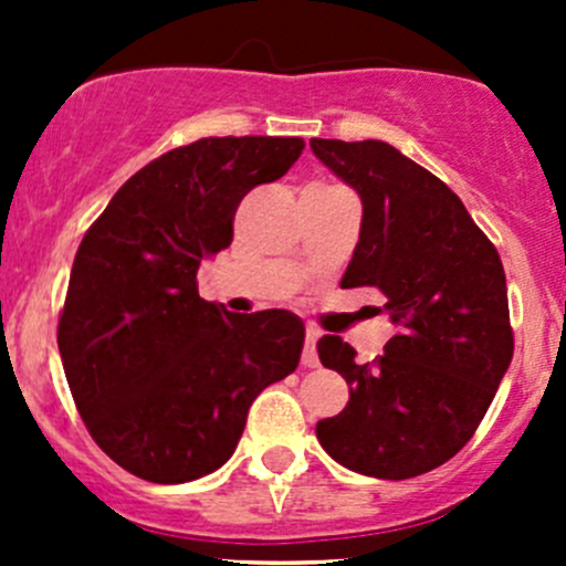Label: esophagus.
<instances>
[{
  "mask_svg": "<svg viewBox=\"0 0 566 566\" xmlns=\"http://www.w3.org/2000/svg\"><path fill=\"white\" fill-rule=\"evenodd\" d=\"M317 339H319V331L315 328V325H306L304 353H301V364H304V367H319V358H317Z\"/></svg>",
  "mask_w": 566,
  "mask_h": 566,
  "instance_id": "esophagus-1",
  "label": "esophagus"
}]
</instances>
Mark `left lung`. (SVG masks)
Segmentation results:
<instances>
[{"label":"left lung","mask_w":566,"mask_h":566,"mask_svg":"<svg viewBox=\"0 0 566 566\" xmlns=\"http://www.w3.org/2000/svg\"><path fill=\"white\" fill-rule=\"evenodd\" d=\"M312 153L361 197L358 247L342 287L384 293L397 334L358 364L342 336H323V367L350 386L345 410L317 421L339 465L410 479L471 441L510 369L515 336L506 276L458 193L386 142L312 139Z\"/></svg>","instance_id":"1"}]
</instances>
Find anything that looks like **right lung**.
I'll use <instances>...</instances> for the list:
<instances>
[{"instance_id":"obj_1","label":"right lung","mask_w":566,"mask_h":566,"mask_svg":"<svg viewBox=\"0 0 566 566\" xmlns=\"http://www.w3.org/2000/svg\"><path fill=\"white\" fill-rule=\"evenodd\" d=\"M298 136H208L142 167L73 260L56 325L90 436L117 465L180 484L224 465L265 386L295 373L304 323L232 315L199 298L197 271L232 243L241 199L279 180Z\"/></svg>"}]
</instances>
